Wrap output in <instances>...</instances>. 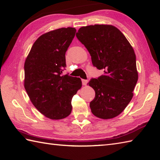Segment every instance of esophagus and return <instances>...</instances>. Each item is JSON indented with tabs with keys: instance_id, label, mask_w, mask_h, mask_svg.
Segmentation results:
<instances>
[{
	"instance_id": "1",
	"label": "esophagus",
	"mask_w": 160,
	"mask_h": 160,
	"mask_svg": "<svg viewBox=\"0 0 160 160\" xmlns=\"http://www.w3.org/2000/svg\"><path fill=\"white\" fill-rule=\"evenodd\" d=\"M82 82L83 85H87V82H88V80L82 79Z\"/></svg>"
}]
</instances>
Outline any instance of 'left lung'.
Instances as JSON below:
<instances>
[{
	"mask_svg": "<svg viewBox=\"0 0 160 160\" xmlns=\"http://www.w3.org/2000/svg\"><path fill=\"white\" fill-rule=\"evenodd\" d=\"M76 36L89 52L93 65L104 71L87 84L96 92L90 102L91 112L103 120L118 116L131 102L138 80L133 49L123 33L111 25L82 27Z\"/></svg>",
	"mask_w": 160,
	"mask_h": 160,
	"instance_id": "8db88e82",
	"label": "left lung"
}]
</instances>
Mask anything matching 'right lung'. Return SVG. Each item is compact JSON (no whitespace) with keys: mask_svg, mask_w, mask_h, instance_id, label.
Wrapping results in <instances>:
<instances>
[{"mask_svg":"<svg viewBox=\"0 0 160 160\" xmlns=\"http://www.w3.org/2000/svg\"><path fill=\"white\" fill-rule=\"evenodd\" d=\"M76 32L75 28H67L44 33L25 60L24 87L33 106L51 120L69 116L71 99L82 87L80 78L62 75L65 53Z\"/></svg>","mask_w":160,"mask_h":160,"instance_id":"add662e5","label":"right lung"}]
</instances>
